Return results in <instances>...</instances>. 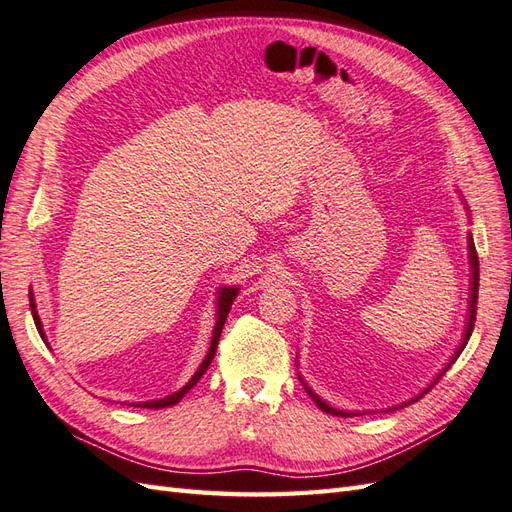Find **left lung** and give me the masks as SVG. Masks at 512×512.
Instances as JSON below:
<instances>
[{
  "mask_svg": "<svg viewBox=\"0 0 512 512\" xmlns=\"http://www.w3.org/2000/svg\"><path fill=\"white\" fill-rule=\"evenodd\" d=\"M469 266H471V298H469V313H467V324H465V335H463V342H461V346H458V350L454 352V357L450 359V363L445 365V368L441 370V374L435 378V381H432L422 393H419V396H415L413 400H409V402H404V406L406 404H411V402H417L419 398L424 396V393H428L432 387H435L437 383H439V378L448 372L450 368H452V363L458 359V355H461L463 352V348L467 346V342H469V337H471V331H474V322H476V305H478V281H480V270H478V255H476V246H474V238H471V233H469ZM298 378H300V374H298ZM300 383L305 385V391L309 393L311 396V400L318 404V409H322L324 413H329V415H337V417H352V415H359V413H355V411H339V409H333L331 404H326L318 393H313L309 387H307V383L303 381V378H300ZM393 409H398V406H393ZM393 409H389V411H393Z\"/></svg>",
  "mask_w": 512,
  "mask_h": 512,
  "instance_id": "1",
  "label": "left lung"
}]
</instances>
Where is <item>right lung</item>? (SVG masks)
Wrapping results in <instances>:
<instances>
[{
    "label": "right lung",
    "mask_w": 512,
    "mask_h": 512,
    "mask_svg": "<svg viewBox=\"0 0 512 512\" xmlns=\"http://www.w3.org/2000/svg\"><path fill=\"white\" fill-rule=\"evenodd\" d=\"M235 296H238V287H222V290L218 292V298H216V303H218V320H216V326H214V335H212V344H209V352H207V357L203 359V363H201V368L194 372V376L190 378V381L183 385L179 391H175V393H170V396H166V398H160V400H149V402H138L136 406H142V409H166V406H173V404H177L183 396H186V393L201 381V376L207 372V368H209V363H212V359H214V355H216V348H218V339H220V333H222V326H225V322H227V316H229V311H231V305H233V300H235ZM30 309H32V318H34V324H36V329H38V333H41V337H43V342H47L45 339V333H43V324H41V318H38V311H36V305H34V298H32V292H30Z\"/></svg>",
    "instance_id": "right-lung-1"
}]
</instances>
